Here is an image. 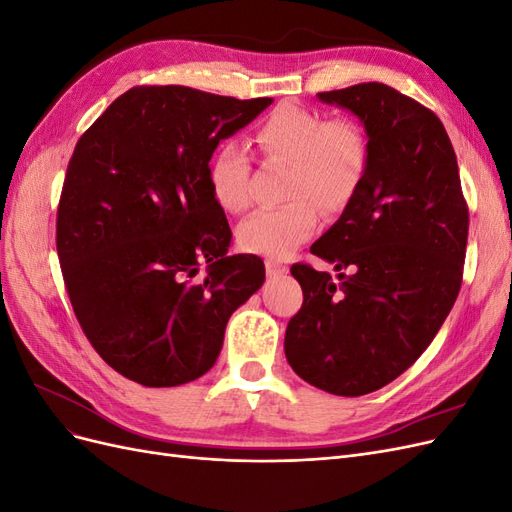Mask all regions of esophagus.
Segmentation results:
<instances>
[{"instance_id": "obj_1", "label": "esophagus", "mask_w": 512, "mask_h": 512, "mask_svg": "<svg viewBox=\"0 0 512 512\" xmlns=\"http://www.w3.org/2000/svg\"><path fill=\"white\" fill-rule=\"evenodd\" d=\"M265 269H267V277H269V280H277V277H284V275L288 273V267L277 265V262H273V260H267V262H265Z\"/></svg>"}]
</instances>
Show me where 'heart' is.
<instances>
[{
    "mask_svg": "<svg viewBox=\"0 0 512 512\" xmlns=\"http://www.w3.org/2000/svg\"><path fill=\"white\" fill-rule=\"evenodd\" d=\"M254 141L267 160L290 164L288 203L241 222L237 243L245 254L284 260L312 239L320 222L316 204L327 213H339L352 203L367 173L369 141L359 121L324 119L292 104L262 121ZM207 179L224 211L241 213L252 205V164L239 145L226 143L213 153Z\"/></svg>",
    "mask_w": 512,
    "mask_h": 512,
    "instance_id": "heart-1",
    "label": "heart"
}]
</instances>
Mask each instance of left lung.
<instances>
[{
	"mask_svg": "<svg viewBox=\"0 0 512 512\" xmlns=\"http://www.w3.org/2000/svg\"><path fill=\"white\" fill-rule=\"evenodd\" d=\"M361 119L369 164L361 190L312 245L337 273L292 265L303 305L284 350L305 382L359 397L425 352L461 288L468 205L457 156L429 108L384 83L322 91Z\"/></svg>",
	"mask_w": 512,
	"mask_h": 512,
	"instance_id": "obj_1",
	"label": "left lung"
}]
</instances>
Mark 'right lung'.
Instances as JSON below:
<instances>
[{
    "label": "right lung",
    "mask_w": 512,
    "mask_h": 512,
    "mask_svg": "<svg viewBox=\"0 0 512 512\" xmlns=\"http://www.w3.org/2000/svg\"><path fill=\"white\" fill-rule=\"evenodd\" d=\"M271 98L183 85L121 94L79 138L57 209V256L91 346L143 386H179L218 361L226 322L265 282L232 232L207 168ZM208 262L205 283L191 277Z\"/></svg>",
    "instance_id": "right-lung-1"
}]
</instances>
